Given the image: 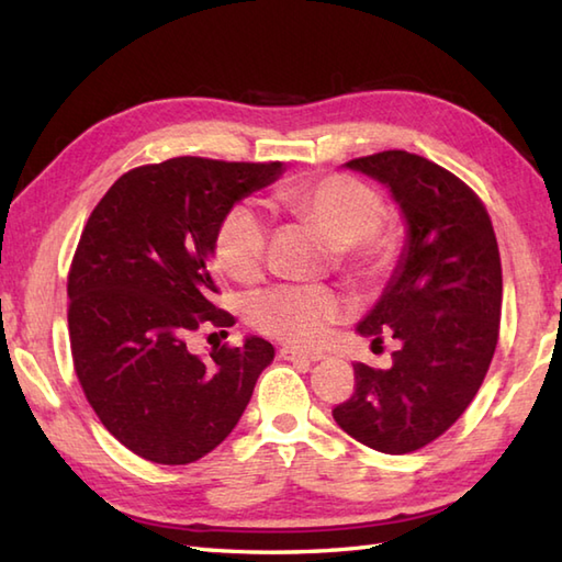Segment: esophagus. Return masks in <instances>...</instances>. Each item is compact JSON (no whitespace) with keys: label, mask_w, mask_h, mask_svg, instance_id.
I'll return each mask as SVG.
<instances>
[{"label":"esophagus","mask_w":562,"mask_h":562,"mask_svg":"<svg viewBox=\"0 0 562 562\" xmlns=\"http://www.w3.org/2000/svg\"><path fill=\"white\" fill-rule=\"evenodd\" d=\"M280 357H282V360H292V362H321L326 355L324 352H300V350L282 348Z\"/></svg>","instance_id":"34e87169"}]
</instances>
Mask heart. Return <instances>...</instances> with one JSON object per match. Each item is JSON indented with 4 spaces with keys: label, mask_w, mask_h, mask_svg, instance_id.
Here are the masks:
<instances>
[{
    "label": "heart",
    "mask_w": 562,
    "mask_h": 562,
    "mask_svg": "<svg viewBox=\"0 0 562 562\" xmlns=\"http://www.w3.org/2000/svg\"><path fill=\"white\" fill-rule=\"evenodd\" d=\"M274 202L294 217L312 224L336 246L340 262L357 278H374L389 266L391 241L379 232L384 202L372 188L348 176H324L316 181L282 186ZM268 226L250 205L224 214L214 236V260L236 282H254L262 272ZM348 314V304L330 288L280 284L256 294L248 304L250 324L292 348L324 342L330 326Z\"/></svg>",
    "instance_id": "heart-1"
}]
</instances>
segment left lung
Here are the masks:
<instances>
[{
    "mask_svg": "<svg viewBox=\"0 0 562 562\" xmlns=\"http://www.w3.org/2000/svg\"><path fill=\"white\" fill-rule=\"evenodd\" d=\"M384 186L405 220L389 284L357 333L398 340L389 369L355 364V393L336 423L384 453L445 435L479 393L495 355L503 266L479 195L441 166L391 149L345 164Z\"/></svg>",
    "mask_w": 562,
    "mask_h": 562,
    "instance_id": "left-lung-1",
    "label": "left lung"
}]
</instances>
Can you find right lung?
<instances>
[{
  "mask_svg": "<svg viewBox=\"0 0 562 562\" xmlns=\"http://www.w3.org/2000/svg\"><path fill=\"white\" fill-rule=\"evenodd\" d=\"M282 171L200 157L139 166L83 226L67 280L71 357L103 427L142 459L181 465L222 445L272 362L258 336L205 360L186 342L205 324L234 326L212 304L214 236L238 200Z\"/></svg>",
  "mask_w": 562,
  "mask_h": 562,
  "instance_id": "right-lung-1",
  "label": "right lung"
}]
</instances>
